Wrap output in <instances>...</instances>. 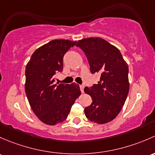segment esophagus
Masks as SVG:
<instances>
[{
  "label": "esophagus",
  "mask_w": 155,
  "mask_h": 155,
  "mask_svg": "<svg viewBox=\"0 0 155 155\" xmlns=\"http://www.w3.org/2000/svg\"><path fill=\"white\" fill-rule=\"evenodd\" d=\"M80 89H81V92H82V93H83V92H84V85H81V86H80Z\"/></svg>",
  "instance_id": "obj_1"
}]
</instances>
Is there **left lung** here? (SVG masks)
<instances>
[{"label": "left lung", "instance_id": "left-lung-1", "mask_svg": "<svg viewBox=\"0 0 155 155\" xmlns=\"http://www.w3.org/2000/svg\"><path fill=\"white\" fill-rule=\"evenodd\" d=\"M76 46L85 53L92 74L101 75L98 84L84 89L92 100L84 113L92 122L107 123L117 116L127 98L128 66L119 49L100 37L81 39Z\"/></svg>", "mask_w": 155, "mask_h": 155}]
</instances>
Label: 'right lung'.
I'll return each mask as SVG.
<instances>
[{"label":"right lung","mask_w":155,"mask_h":155,"mask_svg":"<svg viewBox=\"0 0 155 155\" xmlns=\"http://www.w3.org/2000/svg\"><path fill=\"white\" fill-rule=\"evenodd\" d=\"M76 42L54 39L36 49L25 69V92L33 113L43 123L55 125L66 119L81 94L79 85L54 84L63 71V56Z\"/></svg>","instance_id":"obj_1"}]
</instances>
